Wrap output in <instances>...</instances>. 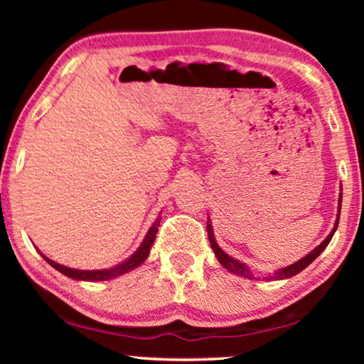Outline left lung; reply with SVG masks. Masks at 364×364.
<instances>
[{"label":"left lung","instance_id":"1","mask_svg":"<svg viewBox=\"0 0 364 364\" xmlns=\"http://www.w3.org/2000/svg\"><path fill=\"white\" fill-rule=\"evenodd\" d=\"M341 197H343V193H340V203H338V217H336V223H335V227H333V230L330 232V235H328L325 240H323L320 245H318L315 250H311L310 253H308L306 257H303L301 260H298V262H295V263H291V265H288V267H283V268H280V270H277L275 272V275L273 277H270V280H283V278H290V277H293V275H296V273H300L301 270H305V268L310 265V263L315 260V258L320 255V253L325 250V248L328 247V243L331 242V238H333V235H335V232H336V227H338V222H340V212H341ZM207 232H208V240H210V247H212V250H213V253H215V257H217V260L220 262V265L222 267H225L228 272H232V273H235V275H240V277H247V278H253V275H252V272H250V268L248 267H245L243 265V263H240L238 260H235V258H232L230 255H227L225 252L222 250L220 247H218V243L215 242V237H213V230H212V223H210V218H208V222H207Z\"/></svg>","mask_w":364,"mask_h":364}]
</instances>
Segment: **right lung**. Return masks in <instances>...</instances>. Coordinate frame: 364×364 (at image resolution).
Segmentation results:
<instances>
[{
  "label": "right lung",
  "mask_w": 364,
  "mask_h": 364,
  "mask_svg": "<svg viewBox=\"0 0 364 364\" xmlns=\"http://www.w3.org/2000/svg\"><path fill=\"white\" fill-rule=\"evenodd\" d=\"M161 215L156 222H154V225L149 228L146 238H144L141 247L137 248L136 252L132 253L131 257L127 258L126 262L119 263V265L112 267V268H106V270H76V268H69V267H64L61 263H56L53 260H49L48 257H44L43 253V258L46 260L49 265L53 268H56L58 272H61L63 275H66L69 278H73V280H82V282H104V280H111V278H116V277H121L124 273L134 270V268H137L139 265H142L144 262H146V258L149 257V252H151V247L154 240H156V235H157V230H159V225H161Z\"/></svg>",
  "instance_id": "obj_1"
}]
</instances>
